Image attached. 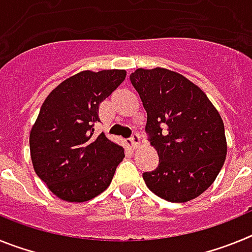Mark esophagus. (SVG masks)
Segmentation results:
<instances>
[{
  "label": "esophagus",
  "mask_w": 252,
  "mask_h": 252,
  "mask_svg": "<svg viewBox=\"0 0 252 252\" xmlns=\"http://www.w3.org/2000/svg\"><path fill=\"white\" fill-rule=\"evenodd\" d=\"M130 141H131V144H132L133 149H137L140 146V136L137 135V133H133L132 136H131Z\"/></svg>",
  "instance_id": "esophagus-1"
}]
</instances>
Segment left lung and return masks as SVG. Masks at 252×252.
Here are the masks:
<instances>
[{
    "label": "left lung",
    "instance_id": "8db88e82",
    "mask_svg": "<svg viewBox=\"0 0 252 252\" xmlns=\"http://www.w3.org/2000/svg\"><path fill=\"white\" fill-rule=\"evenodd\" d=\"M130 81L148 115L146 132L159 165L142 174L158 197L183 203L215 182L227 141L221 116L206 93L184 75L165 68L136 69Z\"/></svg>",
    "mask_w": 252,
    "mask_h": 252
}]
</instances>
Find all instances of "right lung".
<instances>
[{"mask_svg":"<svg viewBox=\"0 0 252 252\" xmlns=\"http://www.w3.org/2000/svg\"><path fill=\"white\" fill-rule=\"evenodd\" d=\"M126 70H83L49 93L30 131V155L37 177L66 202H87L111 184L124 148L94 135L102 101L125 81Z\"/></svg>","mask_w":252,"mask_h":252,"instance_id":"right-lung-1","label":"right lung"}]
</instances>
